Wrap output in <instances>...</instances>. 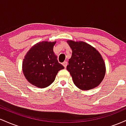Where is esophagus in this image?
Instances as JSON below:
<instances>
[{"label": "esophagus", "instance_id": "obj_1", "mask_svg": "<svg viewBox=\"0 0 126 126\" xmlns=\"http://www.w3.org/2000/svg\"><path fill=\"white\" fill-rule=\"evenodd\" d=\"M63 66H64V67L66 68V67H67V62H66V61H65V62H64L63 63Z\"/></svg>", "mask_w": 126, "mask_h": 126}]
</instances>
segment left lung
Instances as JSON below:
<instances>
[{
    "instance_id": "8db88e82",
    "label": "left lung",
    "mask_w": 126,
    "mask_h": 126,
    "mask_svg": "<svg viewBox=\"0 0 126 126\" xmlns=\"http://www.w3.org/2000/svg\"><path fill=\"white\" fill-rule=\"evenodd\" d=\"M72 50L67 70L73 83L82 90L92 89L104 78L105 64L100 53L91 45L83 41H67Z\"/></svg>"
}]
</instances>
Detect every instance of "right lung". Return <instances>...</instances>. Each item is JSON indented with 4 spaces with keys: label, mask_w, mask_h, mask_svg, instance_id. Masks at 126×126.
Wrapping results in <instances>:
<instances>
[{
    "label": "right lung",
    "mask_w": 126,
    "mask_h": 126,
    "mask_svg": "<svg viewBox=\"0 0 126 126\" xmlns=\"http://www.w3.org/2000/svg\"><path fill=\"white\" fill-rule=\"evenodd\" d=\"M54 42L42 41L32 47L22 62V71L27 80L38 88L51 85L59 70L64 69L53 51Z\"/></svg>",
    "instance_id": "add662e5"
}]
</instances>
